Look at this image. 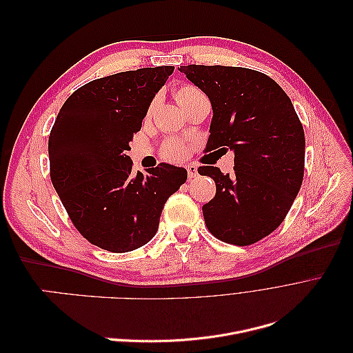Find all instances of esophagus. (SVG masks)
<instances>
[{"label":"esophagus","instance_id":"1","mask_svg":"<svg viewBox=\"0 0 353 353\" xmlns=\"http://www.w3.org/2000/svg\"><path fill=\"white\" fill-rule=\"evenodd\" d=\"M187 174H188V179H193L197 176V166L196 165H188L187 166Z\"/></svg>","mask_w":353,"mask_h":353}]
</instances>
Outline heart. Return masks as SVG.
<instances>
[{"mask_svg": "<svg viewBox=\"0 0 353 353\" xmlns=\"http://www.w3.org/2000/svg\"><path fill=\"white\" fill-rule=\"evenodd\" d=\"M200 97H205V94H203L197 87H194V85L183 83V85H179V87L175 90V99L178 101V104L184 110L188 108L190 104H193ZM156 104H157V99H154L152 101L150 108H148V113H152L154 110ZM162 154L168 160H172V162H178V160L184 159V156H185V147L181 144L179 141H169V143L165 144Z\"/></svg>", "mask_w": 353, "mask_h": 353, "instance_id": "b5f03b06", "label": "heart"}]
</instances>
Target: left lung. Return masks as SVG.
Masks as SVG:
<instances>
[{"label": "left lung", "instance_id": "obj_1", "mask_svg": "<svg viewBox=\"0 0 353 353\" xmlns=\"http://www.w3.org/2000/svg\"><path fill=\"white\" fill-rule=\"evenodd\" d=\"M213 109L206 152H234V174L200 166L216 194L203 206L218 240L250 245L281 225L301 190L305 132L284 90L268 74L231 66H181Z\"/></svg>", "mask_w": 353, "mask_h": 353}]
</instances>
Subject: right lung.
<instances>
[{"instance_id": "right-lung-1", "label": "right lung", "mask_w": 353, "mask_h": 353, "mask_svg": "<svg viewBox=\"0 0 353 353\" xmlns=\"http://www.w3.org/2000/svg\"><path fill=\"white\" fill-rule=\"evenodd\" d=\"M174 66L121 72L82 85L63 104L48 137L50 178L83 239L113 253L150 241L166 200L187 170L159 163L132 175L128 152Z\"/></svg>"}]
</instances>
